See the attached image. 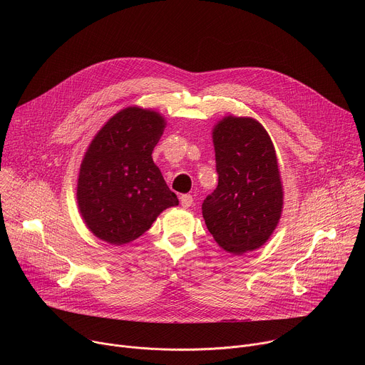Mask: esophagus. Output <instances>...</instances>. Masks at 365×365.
Here are the masks:
<instances>
[{
  "label": "esophagus",
  "mask_w": 365,
  "mask_h": 365,
  "mask_svg": "<svg viewBox=\"0 0 365 365\" xmlns=\"http://www.w3.org/2000/svg\"><path fill=\"white\" fill-rule=\"evenodd\" d=\"M192 203H193V197H192V195H182L180 196V205L183 206V207H190L192 206Z\"/></svg>",
  "instance_id": "esophagus-1"
}]
</instances>
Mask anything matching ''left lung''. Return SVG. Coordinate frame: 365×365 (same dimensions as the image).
<instances>
[{"label":"left lung","mask_w":365,"mask_h":365,"mask_svg":"<svg viewBox=\"0 0 365 365\" xmlns=\"http://www.w3.org/2000/svg\"><path fill=\"white\" fill-rule=\"evenodd\" d=\"M218 186L202 203L207 231L240 255L264 245L283 211V185L273 141L251 117H224L212 130Z\"/></svg>","instance_id":"8db88e82"}]
</instances>
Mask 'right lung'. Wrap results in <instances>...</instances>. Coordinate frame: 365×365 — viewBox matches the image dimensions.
Segmentation results:
<instances>
[{"label": "right lung", "mask_w": 365, "mask_h": 365, "mask_svg": "<svg viewBox=\"0 0 365 365\" xmlns=\"http://www.w3.org/2000/svg\"><path fill=\"white\" fill-rule=\"evenodd\" d=\"M165 128L160 113L134 106L113 115L92 138L81 163L76 200L83 222L99 240L128 244L179 205L151 158Z\"/></svg>", "instance_id": "obj_1"}]
</instances>
